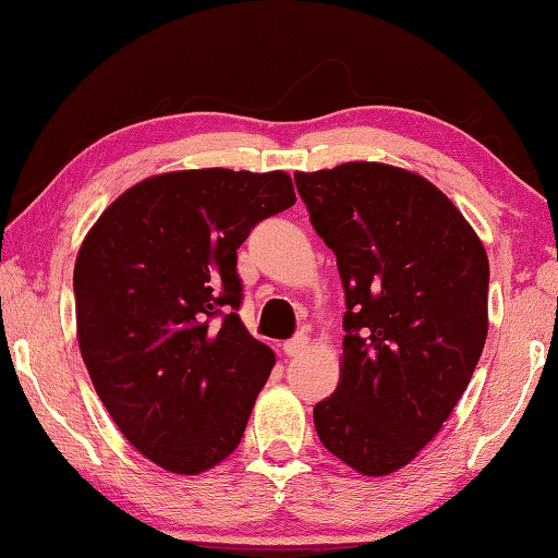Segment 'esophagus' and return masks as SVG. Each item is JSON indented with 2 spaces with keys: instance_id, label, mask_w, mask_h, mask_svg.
<instances>
[{
  "instance_id": "obj_1",
  "label": "esophagus",
  "mask_w": 558,
  "mask_h": 558,
  "mask_svg": "<svg viewBox=\"0 0 558 558\" xmlns=\"http://www.w3.org/2000/svg\"><path fill=\"white\" fill-rule=\"evenodd\" d=\"M307 344H310V339H307V335H295L290 339V342H286V354L288 356H300V354H305L307 352Z\"/></svg>"
}]
</instances>
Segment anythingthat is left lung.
Returning a JSON list of instances; mask_svg holds the SVG:
<instances>
[{"label": "left lung", "mask_w": 558, "mask_h": 558, "mask_svg": "<svg viewBox=\"0 0 558 558\" xmlns=\"http://www.w3.org/2000/svg\"><path fill=\"white\" fill-rule=\"evenodd\" d=\"M344 286L342 369L315 405L323 446L369 477L442 428L487 339L483 241L428 179L379 162L295 172Z\"/></svg>", "instance_id": "left-lung-1"}]
</instances>
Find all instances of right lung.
Here are the masks:
<instances>
[{"label":"right lung","instance_id":"obj_1","mask_svg":"<svg viewBox=\"0 0 558 558\" xmlns=\"http://www.w3.org/2000/svg\"><path fill=\"white\" fill-rule=\"evenodd\" d=\"M292 204L286 172H167L120 194L81 245L83 362L122 436L162 470L199 475L239 448L276 354L235 313V251Z\"/></svg>","mask_w":558,"mask_h":558}]
</instances>
